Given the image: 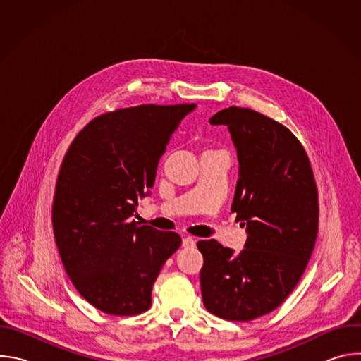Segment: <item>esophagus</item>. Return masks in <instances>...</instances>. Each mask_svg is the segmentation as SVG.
<instances>
[{"instance_id":"1","label":"esophagus","mask_w":361,"mask_h":361,"mask_svg":"<svg viewBox=\"0 0 361 361\" xmlns=\"http://www.w3.org/2000/svg\"><path fill=\"white\" fill-rule=\"evenodd\" d=\"M195 245V240L192 237H184L183 238V247L184 248H192Z\"/></svg>"}]
</instances>
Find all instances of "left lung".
Listing matches in <instances>:
<instances>
[{"mask_svg": "<svg viewBox=\"0 0 361 361\" xmlns=\"http://www.w3.org/2000/svg\"><path fill=\"white\" fill-rule=\"evenodd\" d=\"M210 124L227 126L237 151L231 213L247 240L240 252L216 240L197 243L201 295L210 313L248 322L273 312L300 281L317 238V187L302 145L280 123L230 107Z\"/></svg>", "mask_w": 361, "mask_h": 361, "instance_id": "left-lung-1", "label": "left lung"}]
</instances>
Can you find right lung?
<instances>
[{"instance_id": "right-lung-1", "label": "right lung", "mask_w": 361, "mask_h": 361, "mask_svg": "<svg viewBox=\"0 0 361 361\" xmlns=\"http://www.w3.org/2000/svg\"><path fill=\"white\" fill-rule=\"evenodd\" d=\"M195 104L137 106L99 116L78 133L60 169L53 227L66 273L98 310L134 316L181 237L133 219L151 194L171 135Z\"/></svg>"}]
</instances>
